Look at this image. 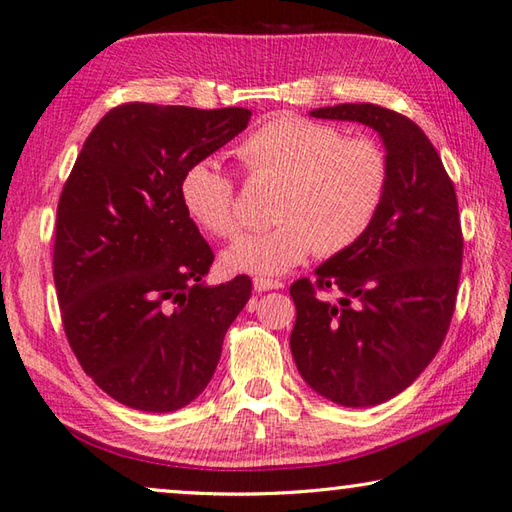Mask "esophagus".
I'll return each instance as SVG.
<instances>
[{
  "mask_svg": "<svg viewBox=\"0 0 512 512\" xmlns=\"http://www.w3.org/2000/svg\"><path fill=\"white\" fill-rule=\"evenodd\" d=\"M283 283H278V280H269V278H254V289L258 294H263V291H271V289H280Z\"/></svg>",
  "mask_w": 512,
  "mask_h": 512,
  "instance_id": "obj_1",
  "label": "esophagus"
}]
</instances>
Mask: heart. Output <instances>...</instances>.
Here are the masks:
<instances>
[{"mask_svg": "<svg viewBox=\"0 0 512 512\" xmlns=\"http://www.w3.org/2000/svg\"><path fill=\"white\" fill-rule=\"evenodd\" d=\"M238 159L254 179L278 183L276 227L243 236L221 260L234 274L278 276L316 252L336 256L358 245L371 229L389 185L382 145L336 125L298 114H278L238 145ZM181 203L203 232L229 238L241 229L234 181L214 159L185 168Z\"/></svg>", "mask_w": 512, "mask_h": 512, "instance_id": "heart-1", "label": "heart"}]
</instances>
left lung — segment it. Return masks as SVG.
Here are the masks:
<instances>
[{
    "label": "left lung",
    "mask_w": 512,
    "mask_h": 512,
    "mask_svg": "<svg viewBox=\"0 0 512 512\" xmlns=\"http://www.w3.org/2000/svg\"><path fill=\"white\" fill-rule=\"evenodd\" d=\"M309 114L369 125L389 159L367 236L316 267V283L300 278L289 289V347L302 380L322 398L364 409L411 387L442 347L462 271L460 212L440 154L411 119L373 103ZM318 288H336L339 300L318 297Z\"/></svg>",
    "instance_id": "1"
}]
</instances>
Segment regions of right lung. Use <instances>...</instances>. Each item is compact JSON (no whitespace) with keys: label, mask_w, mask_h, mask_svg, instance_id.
I'll return each mask as SVG.
<instances>
[{"label":"right lung","mask_w":512,"mask_h":512,"mask_svg":"<svg viewBox=\"0 0 512 512\" xmlns=\"http://www.w3.org/2000/svg\"><path fill=\"white\" fill-rule=\"evenodd\" d=\"M249 117L117 106L88 134L61 192L52 274L66 336L97 387L130 409L170 413L198 398L252 296L247 276L205 285L214 254L179 192L187 165Z\"/></svg>","instance_id":"obj_1"}]
</instances>
